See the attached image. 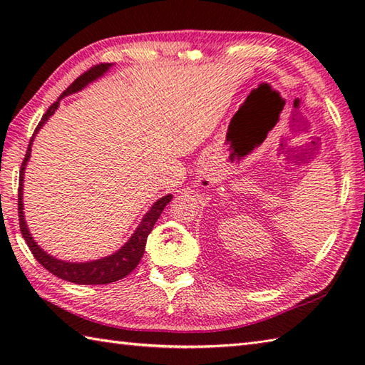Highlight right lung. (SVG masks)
<instances>
[{
    "label": "right lung",
    "instance_id": "add662e5",
    "mask_svg": "<svg viewBox=\"0 0 365 365\" xmlns=\"http://www.w3.org/2000/svg\"><path fill=\"white\" fill-rule=\"evenodd\" d=\"M108 68H110V64H103V63L91 67L89 71H86L83 75H80L78 78H76L71 84V86H68L63 92V94L59 96L56 102H54L51 106H48V110H46V113L42 115V120L38 122V125L36 127L33 136H31V141L28 144L25 160H23V163H21L20 178H19V221H20V230H21V235H23V238H25V242L31 250V252H33L36 260L41 263V265L45 269H48L51 274L64 279V281L81 284V285L110 284V282L119 281V279L130 274L131 271H133L138 267L139 260H141V257H143L144 250H145L147 237H149V234L152 232L155 222H157V220L160 218V215H161L163 210H165V207L170 202V199H173V196L168 195L165 197H161L160 200H157V202L152 205L149 213H145V216L143 218L141 224L138 226L135 234L131 235V238L120 247L118 252H114L113 255H108V257H105V259L94 260V262L68 263V262L54 259V257H51L50 254L43 252L41 247L37 246V243L34 242L33 237H31V234H29L25 218H23L21 197H23V175H25V166H26V163L31 157V144H33V141H34V136L38 131V128H41L43 123L46 122V119H48L54 111H56L61 98L68 96V94H73V92H76V91L83 89L88 83L97 80L98 76H102L108 71Z\"/></svg>",
    "mask_w": 365,
    "mask_h": 365
}]
</instances>
